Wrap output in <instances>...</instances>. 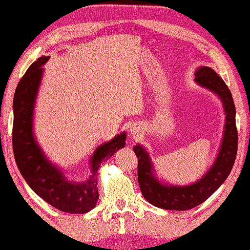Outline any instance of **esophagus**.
I'll use <instances>...</instances> for the list:
<instances>
[{
  "instance_id": "obj_1",
  "label": "esophagus",
  "mask_w": 250,
  "mask_h": 250,
  "mask_svg": "<svg viewBox=\"0 0 250 250\" xmlns=\"http://www.w3.org/2000/svg\"><path fill=\"white\" fill-rule=\"evenodd\" d=\"M131 132H132L133 135H139V133L141 132V131H140V127H136V126H135V127H133V128L131 129Z\"/></svg>"
}]
</instances>
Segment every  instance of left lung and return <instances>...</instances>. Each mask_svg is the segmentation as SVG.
Wrapping results in <instances>:
<instances>
[{"instance_id": "8db88e82", "label": "left lung", "mask_w": 250, "mask_h": 250, "mask_svg": "<svg viewBox=\"0 0 250 250\" xmlns=\"http://www.w3.org/2000/svg\"><path fill=\"white\" fill-rule=\"evenodd\" d=\"M195 81L219 95L224 104L226 126L221 149L214 165L203 178L189 186L162 185L152 173L149 154L142 146H134L137 157V180L144 198L157 208L173 211H187L211 196L228 178L233 167L238 150V132L236 126V107L228 85L211 67H200Z\"/></svg>"}]
</instances>
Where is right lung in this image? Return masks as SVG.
<instances>
[{
  "mask_svg": "<svg viewBox=\"0 0 250 250\" xmlns=\"http://www.w3.org/2000/svg\"><path fill=\"white\" fill-rule=\"evenodd\" d=\"M49 56H42L32 63L21 78L13 98L12 146L14 159L21 175L38 196L60 211L70 214L89 212L97 204L98 169L103 161L125 146L126 134L122 133L99 146L91 158L92 175L86 183L72 184L61 170L50 164L38 146L32 134V111L41 84L42 65Z\"/></svg>",
  "mask_w": 250,
  "mask_h": 250,
  "instance_id": "add662e5",
  "label": "right lung"
}]
</instances>
